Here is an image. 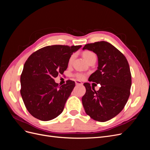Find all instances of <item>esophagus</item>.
<instances>
[{
  "instance_id": "obj_1",
  "label": "esophagus",
  "mask_w": 150,
  "mask_h": 150,
  "mask_svg": "<svg viewBox=\"0 0 150 150\" xmlns=\"http://www.w3.org/2000/svg\"><path fill=\"white\" fill-rule=\"evenodd\" d=\"M76 85H82L83 83L79 81H76Z\"/></svg>"
}]
</instances>
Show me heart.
I'll return each instance as SVG.
<instances>
[{"instance_id":"b5f03b06","label":"heart","mask_w":150,"mask_h":150,"mask_svg":"<svg viewBox=\"0 0 150 150\" xmlns=\"http://www.w3.org/2000/svg\"><path fill=\"white\" fill-rule=\"evenodd\" d=\"M83 56H84L85 59L88 62L91 60L93 59L96 58V55H95V54L93 52L89 51H86L84 52ZM74 54H72V55L71 56V57L69 59V61H68V63H69V64H71V63L72 62V60L74 59ZM74 76L78 79H83L85 77L84 74H83L82 73H76L74 75Z\"/></svg>"}]
</instances>
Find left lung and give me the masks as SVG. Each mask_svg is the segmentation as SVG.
<instances>
[{
	"label": "left lung",
	"mask_w": 150,
	"mask_h": 150,
	"mask_svg": "<svg viewBox=\"0 0 150 150\" xmlns=\"http://www.w3.org/2000/svg\"><path fill=\"white\" fill-rule=\"evenodd\" d=\"M83 49L96 54L98 69L88 80L101 84L95 91L89 83H84L86 91L82 98L83 105L92 119L105 122L118 115L128 101L131 86L128 62L118 49L106 41L87 44Z\"/></svg>",
	"instance_id": "1"
}]
</instances>
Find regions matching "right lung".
<instances>
[{
  "mask_svg": "<svg viewBox=\"0 0 150 150\" xmlns=\"http://www.w3.org/2000/svg\"><path fill=\"white\" fill-rule=\"evenodd\" d=\"M81 46L53 45L34 52L25 62L21 76V94L30 114L41 121L56 118L64 110L75 82L61 86L54 81L63 74L71 56Z\"/></svg>",
  "mask_w": 150,
  "mask_h": 150,
  "instance_id": "add662e5",
  "label": "right lung"
}]
</instances>
